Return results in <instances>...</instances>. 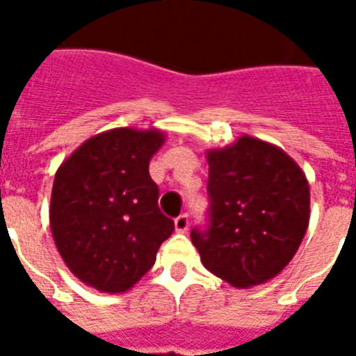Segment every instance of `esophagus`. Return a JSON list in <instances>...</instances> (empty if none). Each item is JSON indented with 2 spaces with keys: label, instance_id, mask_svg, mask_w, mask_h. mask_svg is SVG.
I'll return each instance as SVG.
<instances>
[{
  "label": "esophagus",
  "instance_id": "esophagus-1",
  "mask_svg": "<svg viewBox=\"0 0 356 356\" xmlns=\"http://www.w3.org/2000/svg\"><path fill=\"white\" fill-rule=\"evenodd\" d=\"M175 231L177 233H186L188 231V214H181V216L175 218Z\"/></svg>",
  "mask_w": 356,
  "mask_h": 356
}]
</instances>
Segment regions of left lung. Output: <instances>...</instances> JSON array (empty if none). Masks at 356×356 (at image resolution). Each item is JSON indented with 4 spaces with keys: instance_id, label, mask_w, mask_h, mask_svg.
Wrapping results in <instances>:
<instances>
[{
    "instance_id": "1",
    "label": "left lung",
    "mask_w": 356,
    "mask_h": 356,
    "mask_svg": "<svg viewBox=\"0 0 356 356\" xmlns=\"http://www.w3.org/2000/svg\"><path fill=\"white\" fill-rule=\"evenodd\" d=\"M211 223L192 243L207 270L234 288L277 277L309 229L310 188L303 170L281 147L243 134L207 151Z\"/></svg>"
}]
</instances>
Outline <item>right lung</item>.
<instances>
[{
	"mask_svg": "<svg viewBox=\"0 0 356 356\" xmlns=\"http://www.w3.org/2000/svg\"><path fill=\"white\" fill-rule=\"evenodd\" d=\"M164 140L159 129H111L83 142L55 173L53 240L70 271L99 292L133 288L173 233L149 175Z\"/></svg>",
	"mask_w": 356,
	"mask_h": 356,
	"instance_id": "1",
	"label": "right lung"
}]
</instances>
